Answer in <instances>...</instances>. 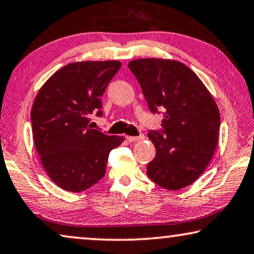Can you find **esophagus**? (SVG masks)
Returning a JSON list of instances; mask_svg holds the SVG:
<instances>
[{"label":"esophagus","mask_w":254,"mask_h":254,"mask_svg":"<svg viewBox=\"0 0 254 254\" xmlns=\"http://www.w3.org/2000/svg\"><path fill=\"white\" fill-rule=\"evenodd\" d=\"M144 138H145L144 134L138 135V137H132V135H128V137H127L128 142H137V141H140V140H142V139H144Z\"/></svg>","instance_id":"esophagus-1"}]
</instances>
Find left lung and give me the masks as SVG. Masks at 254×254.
Masks as SVG:
<instances>
[{
  "label": "left lung",
  "instance_id": "8db88e82",
  "mask_svg": "<svg viewBox=\"0 0 254 254\" xmlns=\"http://www.w3.org/2000/svg\"><path fill=\"white\" fill-rule=\"evenodd\" d=\"M140 84L152 113L166 110L163 131H149L155 158L147 175L159 187L181 190L197 181L215 152L220 112L199 77L182 62L139 59L127 64Z\"/></svg>",
  "mask_w": 254,
  "mask_h": 254
}]
</instances>
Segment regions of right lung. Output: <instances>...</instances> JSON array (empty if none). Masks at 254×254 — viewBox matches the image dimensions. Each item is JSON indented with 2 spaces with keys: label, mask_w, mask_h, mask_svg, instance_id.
<instances>
[{
  "label": "right lung",
  "mask_w": 254,
  "mask_h": 254,
  "mask_svg": "<svg viewBox=\"0 0 254 254\" xmlns=\"http://www.w3.org/2000/svg\"><path fill=\"white\" fill-rule=\"evenodd\" d=\"M119 61H83L61 67L42 85L31 110L32 134L46 173L61 189L81 192L106 174L122 135L91 128L102 116L101 96L121 69Z\"/></svg>",
  "instance_id": "obj_1"
}]
</instances>
